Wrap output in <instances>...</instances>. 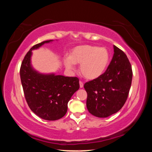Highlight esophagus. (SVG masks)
Here are the masks:
<instances>
[{"label":"esophagus","mask_w":152,"mask_h":152,"mask_svg":"<svg viewBox=\"0 0 152 152\" xmlns=\"http://www.w3.org/2000/svg\"><path fill=\"white\" fill-rule=\"evenodd\" d=\"M79 84H80V88H83V86H84V84H83V82H81V81H80Z\"/></svg>","instance_id":"esophagus-1"}]
</instances>
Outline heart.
Segmentation results:
<instances>
[{
  "label": "heart",
  "instance_id": "b5f03b06",
  "mask_svg": "<svg viewBox=\"0 0 152 152\" xmlns=\"http://www.w3.org/2000/svg\"><path fill=\"white\" fill-rule=\"evenodd\" d=\"M109 60V53L106 48L82 45L74 48L69 58H64V62L69 70H74V64H80L79 70L82 76L88 80H93L104 74Z\"/></svg>",
  "mask_w": 152,
  "mask_h": 152
}]
</instances>
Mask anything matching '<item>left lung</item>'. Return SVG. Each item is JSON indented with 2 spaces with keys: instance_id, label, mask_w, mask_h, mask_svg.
I'll list each match as a JSON object with an SVG mask.
<instances>
[{
  "instance_id": "8db88e82",
  "label": "left lung",
  "mask_w": 152,
  "mask_h": 152,
  "mask_svg": "<svg viewBox=\"0 0 152 152\" xmlns=\"http://www.w3.org/2000/svg\"><path fill=\"white\" fill-rule=\"evenodd\" d=\"M113 49L112 60L105 72L84 85L87 109L99 118L109 117L121 109L132 85V69L127 56L115 45Z\"/></svg>"
}]
</instances>
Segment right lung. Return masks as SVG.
<instances>
[{
  "label": "right lung",
  "instance_id": "add662e5",
  "mask_svg": "<svg viewBox=\"0 0 152 152\" xmlns=\"http://www.w3.org/2000/svg\"><path fill=\"white\" fill-rule=\"evenodd\" d=\"M45 41L30 49L23 60L20 76L25 99L31 110L43 119L56 121L63 117L68 110V102L80 88L76 77L56 75L55 73H41L31 64L33 50H37Z\"/></svg>",
  "mask_w": 152,
  "mask_h": 152
}]
</instances>
